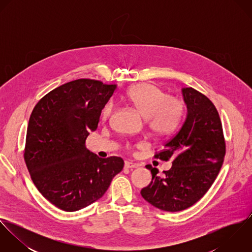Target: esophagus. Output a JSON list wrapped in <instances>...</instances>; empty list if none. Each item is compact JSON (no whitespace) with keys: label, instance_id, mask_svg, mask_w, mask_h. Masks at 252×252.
<instances>
[{"label":"esophagus","instance_id":"obj_1","mask_svg":"<svg viewBox=\"0 0 252 252\" xmlns=\"http://www.w3.org/2000/svg\"><path fill=\"white\" fill-rule=\"evenodd\" d=\"M124 167H125L126 169H134V168H137V167H138V165H137V164H134V163H131V162L126 161V162H125V164H124Z\"/></svg>","mask_w":252,"mask_h":252}]
</instances>
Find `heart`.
Returning a JSON list of instances; mask_svg holds the SVG:
<instances>
[{
  "label": "heart",
  "mask_w": 252,
  "mask_h": 252,
  "mask_svg": "<svg viewBox=\"0 0 252 252\" xmlns=\"http://www.w3.org/2000/svg\"><path fill=\"white\" fill-rule=\"evenodd\" d=\"M125 100L144 117L154 135L169 137L180 128L184 115V104L152 83H139L129 88ZM113 109L108 102L102 110V118L108 119Z\"/></svg>",
  "instance_id": "heart-1"
}]
</instances>
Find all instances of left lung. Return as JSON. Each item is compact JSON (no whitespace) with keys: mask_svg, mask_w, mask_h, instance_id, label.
<instances>
[{"mask_svg":"<svg viewBox=\"0 0 252 252\" xmlns=\"http://www.w3.org/2000/svg\"><path fill=\"white\" fill-rule=\"evenodd\" d=\"M187 115L180 131L164 145L155 158L173 166L159 177V171L146 165L151 182L142 189L144 200L166 212H180L197 203L210 189L223 164L225 141L218 111L199 91L181 89Z\"/></svg>","mask_w":252,"mask_h":252,"instance_id":"8db88e82","label":"left lung"}]
</instances>
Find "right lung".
Here are the masks:
<instances>
[{"label": "right lung", "mask_w": 252, "mask_h": 252, "mask_svg": "<svg viewBox=\"0 0 252 252\" xmlns=\"http://www.w3.org/2000/svg\"><path fill=\"white\" fill-rule=\"evenodd\" d=\"M116 84L81 78L46 94L33 109L24 159L41 195L65 212L79 211L104 196L122 171L120 157L99 158L85 141L98 127Z\"/></svg>", "instance_id": "add662e5"}]
</instances>
